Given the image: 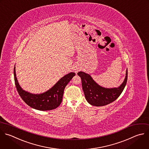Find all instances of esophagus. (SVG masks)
<instances>
[{
	"mask_svg": "<svg viewBox=\"0 0 149 149\" xmlns=\"http://www.w3.org/2000/svg\"><path fill=\"white\" fill-rule=\"evenodd\" d=\"M75 72H78V69H77V70L75 69Z\"/></svg>",
	"mask_w": 149,
	"mask_h": 149,
	"instance_id": "esophagus-1",
	"label": "esophagus"
}]
</instances>
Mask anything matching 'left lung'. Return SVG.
<instances>
[{"label":"left lung","instance_id":"left-lung-1","mask_svg":"<svg viewBox=\"0 0 149 149\" xmlns=\"http://www.w3.org/2000/svg\"><path fill=\"white\" fill-rule=\"evenodd\" d=\"M82 81V89L87 102L96 107H102L109 104L120 96L123 92L127 80V69L123 83L118 88H106L99 85L90 75L80 71L78 72Z\"/></svg>","mask_w":149,"mask_h":149}]
</instances>
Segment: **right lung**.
<instances>
[{"mask_svg": "<svg viewBox=\"0 0 149 149\" xmlns=\"http://www.w3.org/2000/svg\"><path fill=\"white\" fill-rule=\"evenodd\" d=\"M70 72L61 78L52 88L41 94H33L24 91L17 81L15 66L14 78L17 91L24 102L29 107L39 111H49L57 108L61 104L64 89L71 79L75 76Z\"/></svg>", "mask_w": 149, "mask_h": 149, "instance_id": "right-lung-1", "label": "right lung"}]
</instances>
